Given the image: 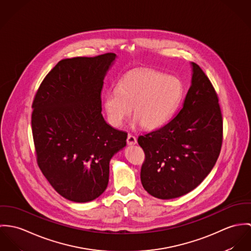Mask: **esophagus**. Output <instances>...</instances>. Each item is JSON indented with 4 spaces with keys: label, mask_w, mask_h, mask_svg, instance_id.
<instances>
[{
    "label": "esophagus",
    "mask_w": 251,
    "mask_h": 251,
    "mask_svg": "<svg viewBox=\"0 0 251 251\" xmlns=\"http://www.w3.org/2000/svg\"><path fill=\"white\" fill-rule=\"evenodd\" d=\"M127 143H128V145H135L137 143L136 137H134L132 135H128V137H127Z\"/></svg>",
    "instance_id": "obj_1"
}]
</instances>
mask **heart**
I'll use <instances>...</instances> for the list:
<instances>
[{
    "label": "heart",
    "mask_w": 251,
    "mask_h": 251,
    "mask_svg": "<svg viewBox=\"0 0 251 251\" xmlns=\"http://www.w3.org/2000/svg\"><path fill=\"white\" fill-rule=\"evenodd\" d=\"M184 93L181 81L174 76L151 69L139 68L125 74L117 88L104 95L103 106L109 122L120 127L133 112L147 130L165 126L177 110Z\"/></svg>",
    "instance_id": "heart-1"
}]
</instances>
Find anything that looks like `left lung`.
<instances>
[{
    "label": "left lung",
    "instance_id": "8db88e82",
    "mask_svg": "<svg viewBox=\"0 0 251 251\" xmlns=\"http://www.w3.org/2000/svg\"><path fill=\"white\" fill-rule=\"evenodd\" d=\"M192 84L183 108L163 128L139 136L145 153L140 180L149 195L172 199L186 195L211 172L223 143V116L215 88L191 62Z\"/></svg>",
    "mask_w": 251,
    "mask_h": 251
}]
</instances>
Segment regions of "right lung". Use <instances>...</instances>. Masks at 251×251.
<instances>
[{"label":"right lung","mask_w":251,"mask_h":251,"mask_svg":"<svg viewBox=\"0 0 251 251\" xmlns=\"http://www.w3.org/2000/svg\"><path fill=\"white\" fill-rule=\"evenodd\" d=\"M116 55L60 60L40 84L31 129L37 164L57 194L84 203L108 187L110 161L127 133L102 115L101 90Z\"/></svg>","instance_id":"obj_1"}]
</instances>
